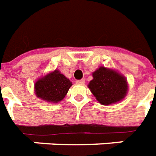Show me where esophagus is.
I'll list each match as a JSON object with an SVG mask.
<instances>
[{"mask_svg": "<svg viewBox=\"0 0 156 156\" xmlns=\"http://www.w3.org/2000/svg\"><path fill=\"white\" fill-rule=\"evenodd\" d=\"M85 82V80L84 79H81V80H77L76 83L78 85H84Z\"/></svg>", "mask_w": 156, "mask_h": 156, "instance_id": "obj_1", "label": "esophagus"}]
</instances>
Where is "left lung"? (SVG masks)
Wrapping results in <instances>:
<instances>
[{"mask_svg":"<svg viewBox=\"0 0 156 156\" xmlns=\"http://www.w3.org/2000/svg\"><path fill=\"white\" fill-rule=\"evenodd\" d=\"M92 76L93 80L89 83L88 87L101 105L118 103L127 95V80L113 69L100 66Z\"/></svg>","mask_w":156,"mask_h":156,"instance_id":"obj_1","label":"left lung"}]
</instances>
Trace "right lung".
I'll use <instances>...</instances> for the list:
<instances>
[{
    "instance_id": "right-lung-1",
    "label": "right lung",
    "mask_w": 156,
    "mask_h": 156,
    "mask_svg": "<svg viewBox=\"0 0 156 156\" xmlns=\"http://www.w3.org/2000/svg\"><path fill=\"white\" fill-rule=\"evenodd\" d=\"M71 85L70 80L55 70L35 82V94L48 103L56 104L64 99Z\"/></svg>"
}]
</instances>
